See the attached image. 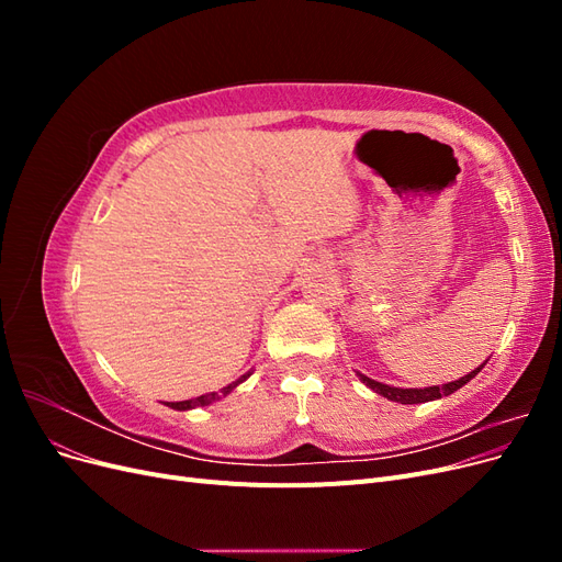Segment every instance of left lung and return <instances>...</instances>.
<instances>
[{"instance_id": "8db88e82", "label": "left lung", "mask_w": 562, "mask_h": 562, "mask_svg": "<svg viewBox=\"0 0 562 562\" xmlns=\"http://www.w3.org/2000/svg\"><path fill=\"white\" fill-rule=\"evenodd\" d=\"M483 368H485V363H483L481 368L471 370L469 375L454 380V382H448V384H443V386H424V389H398V386H389V384H382V382H375V380H370V378L361 375V372H359V378H361V382H363L366 386H370L372 391H375V394H380V396H384V398H389V401H396V403H403V405H415V403H427V401H436V398H443V396L454 394L457 389H462L469 380H473L475 375H479V372H481Z\"/></svg>"}]
</instances>
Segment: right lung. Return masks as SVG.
<instances>
[{
    "label": "right lung",
    "instance_id": "add662e5",
    "mask_svg": "<svg viewBox=\"0 0 562 562\" xmlns=\"http://www.w3.org/2000/svg\"><path fill=\"white\" fill-rule=\"evenodd\" d=\"M250 378V372H246L244 378H239L236 382H232L229 386H225L223 391H211V394H203V396H196V398H190V401H178V403H166L168 407H173V411H192V407H199V405H211L213 401H220V396H227L229 391L236 386V384H241L244 380H248Z\"/></svg>",
    "mask_w": 562,
    "mask_h": 562
}]
</instances>
